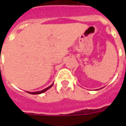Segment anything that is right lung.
<instances>
[{"label":"right lung","instance_id":"1","mask_svg":"<svg viewBox=\"0 0 126 126\" xmlns=\"http://www.w3.org/2000/svg\"><path fill=\"white\" fill-rule=\"evenodd\" d=\"M53 83L51 85H50V86H49V87H47V88H45L44 90H41V91H38V92H27V93H29V94H32V95H36V94H42V93H44V92H45L46 91H47L48 89H49V88H51V86H53Z\"/></svg>","mask_w":126,"mask_h":126}]
</instances>
